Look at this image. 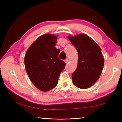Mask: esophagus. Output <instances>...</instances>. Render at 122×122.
I'll return each mask as SVG.
<instances>
[{
	"mask_svg": "<svg viewBox=\"0 0 122 122\" xmlns=\"http://www.w3.org/2000/svg\"><path fill=\"white\" fill-rule=\"evenodd\" d=\"M68 61H69V60L67 59L65 60V62L66 63H67L68 62Z\"/></svg>",
	"mask_w": 122,
	"mask_h": 122,
	"instance_id": "obj_1",
	"label": "esophagus"
}]
</instances>
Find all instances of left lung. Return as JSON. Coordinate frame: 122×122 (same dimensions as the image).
<instances>
[{"mask_svg":"<svg viewBox=\"0 0 122 122\" xmlns=\"http://www.w3.org/2000/svg\"><path fill=\"white\" fill-rule=\"evenodd\" d=\"M68 39L77 50V68L72 74L74 85L81 89L92 86L100 77L104 60L98 45L86 34L69 36Z\"/></svg>","mask_w":122,"mask_h":122,"instance_id":"obj_1","label":"left lung"}]
</instances>
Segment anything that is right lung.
Returning <instances> with one entry per match:
<instances>
[{"mask_svg": "<svg viewBox=\"0 0 122 122\" xmlns=\"http://www.w3.org/2000/svg\"><path fill=\"white\" fill-rule=\"evenodd\" d=\"M57 36L50 34L40 36L31 45L25 56V66L30 81L39 90L47 92L58 83L66 66L59 59L60 50L55 48Z\"/></svg>", "mask_w": 122, "mask_h": 122, "instance_id": "right-lung-1", "label": "right lung"}]
</instances>
